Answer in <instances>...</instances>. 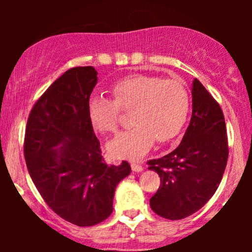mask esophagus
I'll return each mask as SVG.
<instances>
[{
    "label": "esophagus",
    "mask_w": 252,
    "mask_h": 252,
    "mask_svg": "<svg viewBox=\"0 0 252 252\" xmlns=\"http://www.w3.org/2000/svg\"><path fill=\"white\" fill-rule=\"evenodd\" d=\"M131 169H132V172L138 173V172H142L143 167L141 166V164H138V163H136V162H131Z\"/></svg>",
    "instance_id": "34e87169"
}]
</instances>
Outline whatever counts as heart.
Here are the masks:
<instances>
[{
  "mask_svg": "<svg viewBox=\"0 0 252 252\" xmlns=\"http://www.w3.org/2000/svg\"><path fill=\"white\" fill-rule=\"evenodd\" d=\"M114 100L94 94L88 100V117L92 128L102 134L117 129L120 109L130 111L132 128L120 132L108 144L115 158H137L155 142L163 143L180 132L187 120L189 96L176 80L134 74L112 85Z\"/></svg>",
  "mask_w": 252,
  "mask_h": 252,
  "instance_id": "b5f03b06",
  "label": "heart"
}]
</instances>
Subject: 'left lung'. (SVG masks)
I'll return each mask as SVG.
<instances>
[{
  "mask_svg": "<svg viewBox=\"0 0 252 252\" xmlns=\"http://www.w3.org/2000/svg\"><path fill=\"white\" fill-rule=\"evenodd\" d=\"M190 90L192 117L180 144L148 162L161 180L150 207L170 220L200 210L216 193L227 163L226 126L220 106L198 79Z\"/></svg>",
  "mask_w": 252,
  "mask_h": 252,
  "instance_id": "8db88e82",
  "label": "left lung"
}]
</instances>
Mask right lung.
Instances as JSON below:
<instances>
[{"instance_id":"right-lung-1","label":"right lung","mask_w":252,"mask_h":252,"mask_svg":"<svg viewBox=\"0 0 252 252\" xmlns=\"http://www.w3.org/2000/svg\"><path fill=\"white\" fill-rule=\"evenodd\" d=\"M92 66L66 71L34 104L25 137L28 172L46 204L78 226H92L112 212L115 189L131 172L104 162L88 117L97 84Z\"/></svg>"}]
</instances>
